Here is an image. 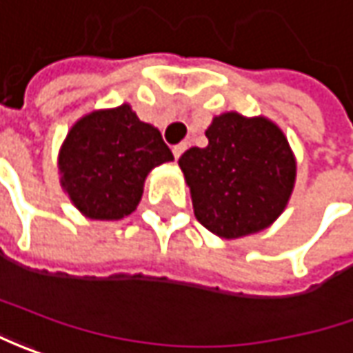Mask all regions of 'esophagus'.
Segmentation results:
<instances>
[{
  "mask_svg": "<svg viewBox=\"0 0 353 353\" xmlns=\"http://www.w3.org/2000/svg\"><path fill=\"white\" fill-rule=\"evenodd\" d=\"M185 150H188V144H185V142H181V144L174 146V150H172V152H174V158H176V160H179V156L185 152Z\"/></svg>",
  "mask_w": 353,
  "mask_h": 353,
  "instance_id": "esophagus-1",
  "label": "esophagus"
}]
</instances>
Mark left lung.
<instances>
[{"mask_svg": "<svg viewBox=\"0 0 353 353\" xmlns=\"http://www.w3.org/2000/svg\"><path fill=\"white\" fill-rule=\"evenodd\" d=\"M205 137V148L193 146L177 162L195 219L226 240L274 225L297 179V160L283 130L268 117L228 111L213 117Z\"/></svg>", "mask_w": 353, "mask_h": 353, "instance_id": "8db88e82", "label": "left lung"}]
</instances>
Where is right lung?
<instances>
[{
	"mask_svg": "<svg viewBox=\"0 0 353 353\" xmlns=\"http://www.w3.org/2000/svg\"><path fill=\"white\" fill-rule=\"evenodd\" d=\"M172 160L160 130L130 105L95 109L72 125L60 146V185L85 219L121 221L139 207L148 174Z\"/></svg>",
	"mask_w": 353,
	"mask_h": 353,
	"instance_id": "right-lung-1",
	"label": "right lung"
}]
</instances>
